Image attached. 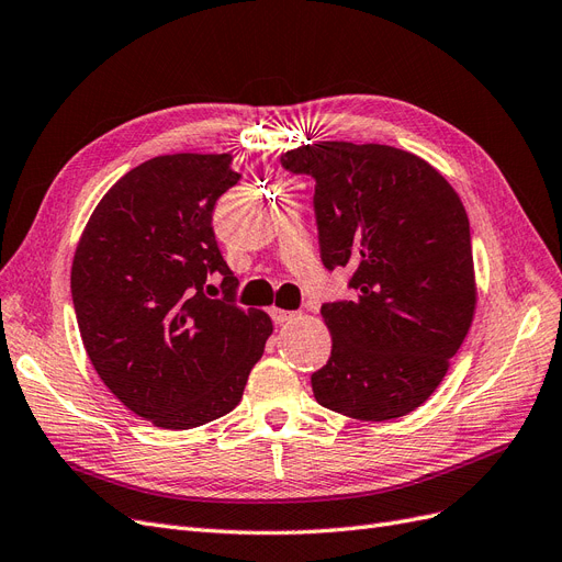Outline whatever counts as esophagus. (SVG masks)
<instances>
[{"label":"esophagus","mask_w":562,"mask_h":562,"mask_svg":"<svg viewBox=\"0 0 562 562\" xmlns=\"http://www.w3.org/2000/svg\"><path fill=\"white\" fill-rule=\"evenodd\" d=\"M270 317H273L276 324H284V322L296 319L299 313H294V311H282V307H273V311H270Z\"/></svg>","instance_id":"esophagus-1"}]
</instances>
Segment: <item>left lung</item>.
Masks as SVG:
<instances>
[{"instance_id":"8db88e82","label":"left lung","mask_w":562,"mask_h":562,"mask_svg":"<svg viewBox=\"0 0 562 562\" xmlns=\"http://www.w3.org/2000/svg\"><path fill=\"white\" fill-rule=\"evenodd\" d=\"M315 179L324 268H352V301L322 305L331 357L313 373L324 408L385 423L425 404L476 307L460 195L427 160L387 144L317 142L282 154Z\"/></svg>"}]
</instances>
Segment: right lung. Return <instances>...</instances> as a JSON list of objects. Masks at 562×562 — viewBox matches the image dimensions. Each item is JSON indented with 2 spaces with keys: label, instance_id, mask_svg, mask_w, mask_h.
I'll use <instances>...</instances> for the list:
<instances>
[{
  "label": "right lung",
  "instance_id": "add662e5",
  "mask_svg": "<svg viewBox=\"0 0 562 562\" xmlns=\"http://www.w3.org/2000/svg\"><path fill=\"white\" fill-rule=\"evenodd\" d=\"M231 154L144 160L102 195L71 261V301L102 383L139 418L191 429L240 404L273 322L233 303L238 280L212 212L240 175ZM212 272L224 300H212Z\"/></svg>",
  "mask_w": 562,
  "mask_h": 562
}]
</instances>
